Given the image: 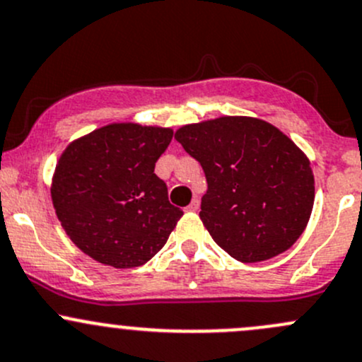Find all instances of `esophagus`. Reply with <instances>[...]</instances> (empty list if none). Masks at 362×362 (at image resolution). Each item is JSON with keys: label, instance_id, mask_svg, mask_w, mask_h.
I'll list each match as a JSON object with an SVG mask.
<instances>
[{"label": "esophagus", "instance_id": "obj_1", "mask_svg": "<svg viewBox=\"0 0 362 362\" xmlns=\"http://www.w3.org/2000/svg\"><path fill=\"white\" fill-rule=\"evenodd\" d=\"M199 207H200V200L199 199H193L192 204H189V206L186 207V211H188V212H197V211H199Z\"/></svg>", "mask_w": 362, "mask_h": 362}]
</instances>
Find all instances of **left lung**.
<instances>
[{
  "mask_svg": "<svg viewBox=\"0 0 362 362\" xmlns=\"http://www.w3.org/2000/svg\"><path fill=\"white\" fill-rule=\"evenodd\" d=\"M207 177L200 219L216 244L242 263L288 251L314 207L307 155L268 122L219 117L174 134Z\"/></svg>",
  "mask_w": 362,
  "mask_h": 362,
  "instance_id": "1",
  "label": "left lung"
}]
</instances>
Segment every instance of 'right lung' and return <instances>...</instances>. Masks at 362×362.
<instances>
[{"label":"right lung","instance_id":"1","mask_svg":"<svg viewBox=\"0 0 362 362\" xmlns=\"http://www.w3.org/2000/svg\"><path fill=\"white\" fill-rule=\"evenodd\" d=\"M173 129L110 124L66 146L52 176V204L73 244L115 268L141 267L165 245L182 211L155 163Z\"/></svg>","mask_w":362,"mask_h":362}]
</instances>
